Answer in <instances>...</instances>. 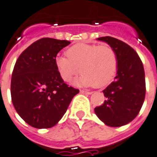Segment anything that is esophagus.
I'll return each instance as SVG.
<instances>
[{"mask_svg":"<svg viewBox=\"0 0 157 157\" xmlns=\"http://www.w3.org/2000/svg\"><path fill=\"white\" fill-rule=\"evenodd\" d=\"M81 93H82V94H92V92L86 91V90H81Z\"/></svg>","mask_w":157,"mask_h":157,"instance_id":"1","label":"esophagus"}]
</instances>
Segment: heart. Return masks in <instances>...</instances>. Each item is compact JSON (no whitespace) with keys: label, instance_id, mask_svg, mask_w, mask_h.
Instances as JSON below:
<instances>
[{"label":"heart","instance_id":"1","mask_svg":"<svg viewBox=\"0 0 157 157\" xmlns=\"http://www.w3.org/2000/svg\"><path fill=\"white\" fill-rule=\"evenodd\" d=\"M66 55L55 59L56 69L64 82H71L81 71L82 75L75 85L104 87L117 74V52L109 45L79 43L69 48Z\"/></svg>","mask_w":157,"mask_h":157}]
</instances>
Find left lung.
<instances>
[{"mask_svg":"<svg viewBox=\"0 0 157 157\" xmlns=\"http://www.w3.org/2000/svg\"><path fill=\"white\" fill-rule=\"evenodd\" d=\"M116 51L118 59L115 81L103 93L106 99L94 111L109 127H121L132 121L140 113L145 97V78L143 63L129 45L111 36L99 37Z\"/></svg>","mask_w":157,"mask_h":157,"instance_id":"left-lung-1","label":"left lung"}]
</instances>
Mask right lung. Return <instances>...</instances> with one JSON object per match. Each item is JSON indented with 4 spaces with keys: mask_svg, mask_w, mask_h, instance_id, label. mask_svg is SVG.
I'll return each mask as SVG.
<instances>
[{
    "mask_svg": "<svg viewBox=\"0 0 157 157\" xmlns=\"http://www.w3.org/2000/svg\"><path fill=\"white\" fill-rule=\"evenodd\" d=\"M71 42L53 38L35 41L19 55L11 80V97L23 120L36 128L55 126L79 90L69 86L55 66L58 52Z\"/></svg>",
    "mask_w": 157,
    "mask_h": 157,
    "instance_id": "add662e5",
    "label": "right lung"
}]
</instances>
